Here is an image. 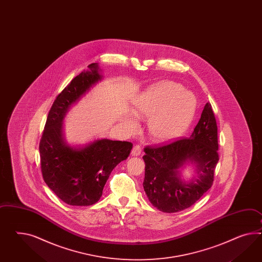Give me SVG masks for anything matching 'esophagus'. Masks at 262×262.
Wrapping results in <instances>:
<instances>
[{"label": "esophagus", "mask_w": 262, "mask_h": 262, "mask_svg": "<svg viewBox=\"0 0 262 262\" xmlns=\"http://www.w3.org/2000/svg\"><path fill=\"white\" fill-rule=\"evenodd\" d=\"M142 149L139 145H136L134 147V149L132 150V156H139L141 155Z\"/></svg>", "instance_id": "34e87169"}]
</instances>
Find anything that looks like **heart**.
I'll list each match as a JSON object with an SVG mask.
<instances>
[{
	"instance_id": "1",
	"label": "heart",
	"mask_w": 262,
	"mask_h": 262,
	"mask_svg": "<svg viewBox=\"0 0 262 262\" xmlns=\"http://www.w3.org/2000/svg\"><path fill=\"white\" fill-rule=\"evenodd\" d=\"M135 116L149 118L148 130L156 143L174 140L189 127L195 112V99L190 92L173 82H161L151 85L135 100ZM128 128L136 127V120L129 117Z\"/></svg>"
}]
</instances>
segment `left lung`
I'll return each instance as SVG.
<instances>
[{
  "instance_id": "obj_1",
  "label": "left lung",
  "mask_w": 262,
  "mask_h": 262,
  "mask_svg": "<svg viewBox=\"0 0 262 262\" xmlns=\"http://www.w3.org/2000/svg\"><path fill=\"white\" fill-rule=\"evenodd\" d=\"M217 126L212 105L207 103L190 138L158 148H145L144 191L159 211L177 212L193 205L213 182L219 162ZM196 167L198 176L186 182L181 170Z\"/></svg>"
}]
</instances>
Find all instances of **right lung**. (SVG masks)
<instances>
[{"label": "right lung", "instance_id": "add662e5", "mask_svg": "<svg viewBox=\"0 0 262 262\" xmlns=\"http://www.w3.org/2000/svg\"><path fill=\"white\" fill-rule=\"evenodd\" d=\"M72 79L50 108L39 145L41 170L46 184L64 203L95 204L102 196L111 172L126 160L133 149L127 141L96 139L71 146L64 136V119L70 108L102 80L97 63Z\"/></svg>", "mask_w": 262, "mask_h": 262}]
</instances>
